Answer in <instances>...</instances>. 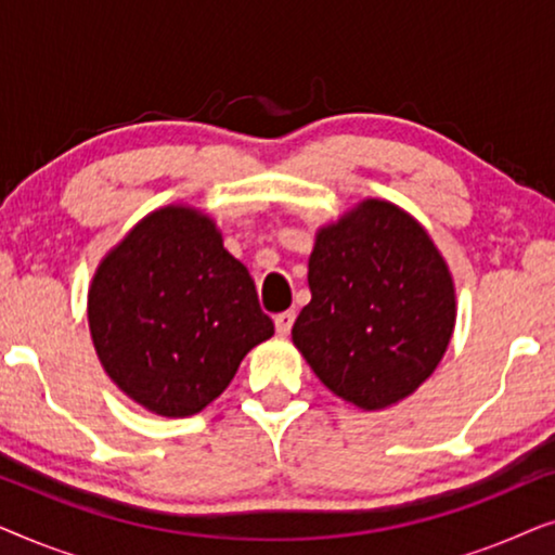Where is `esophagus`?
<instances>
[{
	"label": "esophagus",
	"mask_w": 555,
	"mask_h": 555,
	"mask_svg": "<svg viewBox=\"0 0 555 555\" xmlns=\"http://www.w3.org/2000/svg\"><path fill=\"white\" fill-rule=\"evenodd\" d=\"M293 323H295V310H283V313L275 315V328L280 336H287L293 328Z\"/></svg>",
	"instance_id": "esophagus-1"
}]
</instances>
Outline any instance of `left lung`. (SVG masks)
Masks as SVG:
<instances>
[{
	"mask_svg": "<svg viewBox=\"0 0 555 555\" xmlns=\"http://www.w3.org/2000/svg\"><path fill=\"white\" fill-rule=\"evenodd\" d=\"M308 285L293 344L340 399L397 404L442 361L454 328L450 270L393 204L369 199L318 232Z\"/></svg>",
	"mask_w": 555,
	"mask_h": 555,
	"instance_id": "1",
	"label": "left lung"
}]
</instances>
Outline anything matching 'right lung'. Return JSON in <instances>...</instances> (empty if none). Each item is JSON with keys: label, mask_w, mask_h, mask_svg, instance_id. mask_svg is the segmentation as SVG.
Masks as SVG:
<instances>
[{"label": "right lung", "mask_w": 555, "mask_h": 555, "mask_svg": "<svg viewBox=\"0 0 555 555\" xmlns=\"http://www.w3.org/2000/svg\"><path fill=\"white\" fill-rule=\"evenodd\" d=\"M88 321L108 376L164 416L202 412L275 333L245 264L209 217L186 207L149 215L105 257Z\"/></svg>", "instance_id": "add662e5"}]
</instances>
